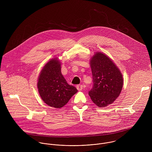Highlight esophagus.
<instances>
[{
    "label": "esophagus",
    "mask_w": 152,
    "mask_h": 152,
    "mask_svg": "<svg viewBox=\"0 0 152 152\" xmlns=\"http://www.w3.org/2000/svg\"><path fill=\"white\" fill-rule=\"evenodd\" d=\"M77 88L78 91H82V89L83 88V86L82 85H78L77 86Z\"/></svg>",
    "instance_id": "1"
}]
</instances>
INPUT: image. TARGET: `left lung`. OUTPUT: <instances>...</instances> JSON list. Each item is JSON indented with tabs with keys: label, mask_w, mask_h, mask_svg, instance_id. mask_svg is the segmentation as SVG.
<instances>
[{
	"label": "left lung",
	"mask_w": 152,
	"mask_h": 152,
	"mask_svg": "<svg viewBox=\"0 0 152 152\" xmlns=\"http://www.w3.org/2000/svg\"><path fill=\"white\" fill-rule=\"evenodd\" d=\"M94 86L89 91L92 102L103 108L112 104L120 95L124 84L119 68L104 53L96 52L90 60Z\"/></svg>",
	"instance_id": "obj_1"
}]
</instances>
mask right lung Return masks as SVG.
<instances>
[{"label": "right lung", "instance_id": "1", "mask_svg": "<svg viewBox=\"0 0 152 152\" xmlns=\"http://www.w3.org/2000/svg\"><path fill=\"white\" fill-rule=\"evenodd\" d=\"M61 62L58 58L48 61L42 69L37 80V88L44 102L51 107L61 108L78 92L69 85L61 71Z\"/></svg>", "mask_w": 152, "mask_h": 152}]
</instances>
